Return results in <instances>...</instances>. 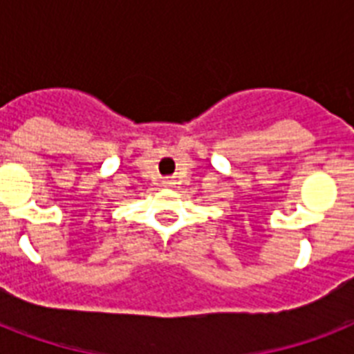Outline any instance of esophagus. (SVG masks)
I'll return each instance as SVG.
<instances>
[{"label":"esophagus","instance_id":"1","mask_svg":"<svg viewBox=\"0 0 354 354\" xmlns=\"http://www.w3.org/2000/svg\"><path fill=\"white\" fill-rule=\"evenodd\" d=\"M167 183H171V182H167Z\"/></svg>","mask_w":354,"mask_h":354}]
</instances>
